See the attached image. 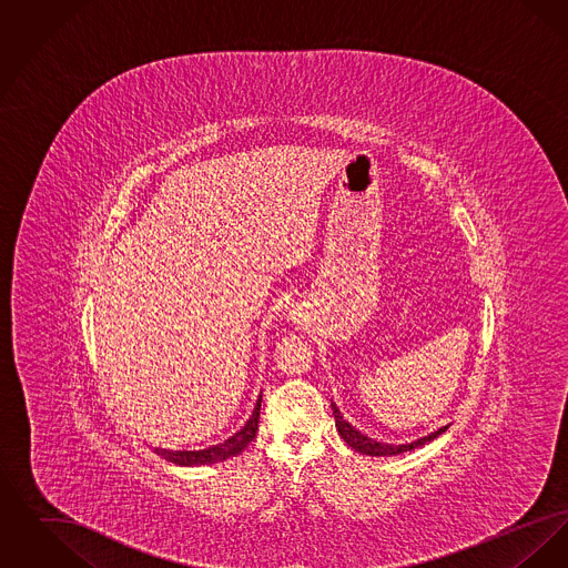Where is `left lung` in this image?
Listing matches in <instances>:
<instances>
[{
	"mask_svg": "<svg viewBox=\"0 0 568 568\" xmlns=\"http://www.w3.org/2000/svg\"><path fill=\"white\" fill-rule=\"evenodd\" d=\"M332 410H334V419H336L338 434L345 438V443L352 445L355 452L366 454V456H398V454L410 452V449H415V447H419V445H426L428 440H433L438 434L445 433V428H440L438 433L428 434V436H424V438H419V440H415V443H410V445H383V443H377V440H373V438L357 433L349 422L343 419L338 406L332 405Z\"/></svg>",
	"mask_w": 568,
	"mask_h": 568,
	"instance_id": "1",
	"label": "left lung"
}]
</instances>
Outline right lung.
I'll return each instance as SVG.
<instances>
[{
  "mask_svg": "<svg viewBox=\"0 0 568 568\" xmlns=\"http://www.w3.org/2000/svg\"><path fill=\"white\" fill-rule=\"evenodd\" d=\"M260 408H262V394L257 398V405L253 408V415L248 417V422L234 436H230L227 440L219 443L215 447L202 449V452H168V449H155L162 458L170 459L174 464L181 466H197V464H215L223 459L234 458L243 452L244 447L255 438L257 433V424H260Z\"/></svg>",
  "mask_w": 568,
  "mask_h": 568,
  "instance_id": "1",
  "label": "right lung"
}]
</instances>
